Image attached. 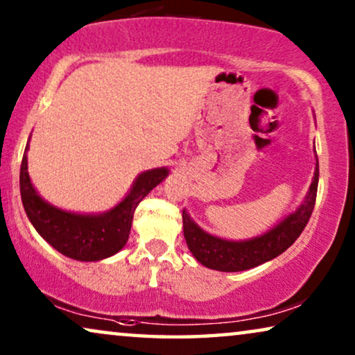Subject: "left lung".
<instances>
[{
	"instance_id": "8db88e82",
	"label": "left lung",
	"mask_w": 355,
	"mask_h": 355,
	"mask_svg": "<svg viewBox=\"0 0 355 355\" xmlns=\"http://www.w3.org/2000/svg\"><path fill=\"white\" fill-rule=\"evenodd\" d=\"M318 189V158L305 198L293 213L263 234L244 241H231L203 231L186 210H182L184 237L191 254L203 266L218 271H244L255 268L283 254L294 244L310 220Z\"/></svg>"
}]
</instances>
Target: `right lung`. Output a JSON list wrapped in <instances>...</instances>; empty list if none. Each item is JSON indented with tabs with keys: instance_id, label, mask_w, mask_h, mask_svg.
Instances as JSON below:
<instances>
[{
	"instance_id": "right-lung-1",
	"label": "right lung",
	"mask_w": 355,
	"mask_h": 355,
	"mask_svg": "<svg viewBox=\"0 0 355 355\" xmlns=\"http://www.w3.org/2000/svg\"><path fill=\"white\" fill-rule=\"evenodd\" d=\"M27 150L28 144L22 157L19 184L28 221L53 249L79 261H98L118 254L129 239L135 208L169 174L166 166L140 173L123 200L103 213L67 211L45 200L33 187L28 176Z\"/></svg>"
}]
</instances>
